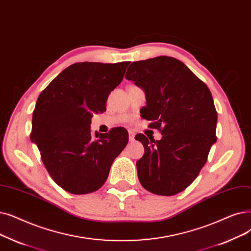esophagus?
I'll use <instances>...</instances> for the list:
<instances>
[{
  "label": "esophagus",
  "mask_w": 251,
  "mask_h": 251,
  "mask_svg": "<svg viewBox=\"0 0 251 251\" xmlns=\"http://www.w3.org/2000/svg\"><path fill=\"white\" fill-rule=\"evenodd\" d=\"M128 134H129V140H130V141H133V140H134V136H135V133L132 131V130H129Z\"/></svg>",
  "instance_id": "1"
}]
</instances>
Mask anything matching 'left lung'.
<instances>
[{
	"instance_id": "left-lung-1",
	"label": "left lung",
	"mask_w": 251,
	"mask_h": 251,
	"mask_svg": "<svg viewBox=\"0 0 251 251\" xmlns=\"http://www.w3.org/2000/svg\"><path fill=\"white\" fill-rule=\"evenodd\" d=\"M146 92L145 119L162 134L150 140L136 162L138 179L147 191L173 196L198 176L216 141L217 113L208 87L184 63L169 56L134 61L125 75Z\"/></svg>"
}]
</instances>
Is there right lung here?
Wrapping results in <instances>:
<instances>
[{
  "mask_svg": "<svg viewBox=\"0 0 251 251\" xmlns=\"http://www.w3.org/2000/svg\"><path fill=\"white\" fill-rule=\"evenodd\" d=\"M129 63H74L39 95L30 139L50 176L64 191L84 195L100 189L126 147L128 132L123 127L93 136L90 124L93 114L105 112L107 97Z\"/></svg>",
  "mask_w": 251,
  "mask_h": 251,
  "instance_id": "obj_1",
  "label": "right lung"
}]
</instances>
